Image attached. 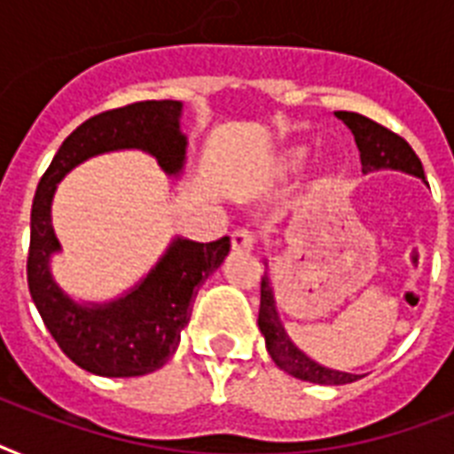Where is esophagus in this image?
<instances>
[{
    "label": "esophagus",
    "instance_id": "1",
    "mask_svg": "<svg viewBox=\"0 0 454 454\" xmlns=\"http://www.w3.org/2000/svg\"><path fill=\"white\" fill-rule=\"evenodd\" d=\"M231 242H233V249H238V252H249V249H254L256 235L247 228H238V231L231 233Z\"/></svg>",
    "mask_w": 454,
    "mask_h": 454
}]
</instances>
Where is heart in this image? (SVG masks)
<instances>
[{"label": "heart", "mask_w": 454, "mask_h": 454, "mask_svg": "<svg viewBox=\"0 0 454 454\" xmlns=\"http://www.w3.org/2000/svg\"><path fill=\"white\" fill-rule=\"evenodd\" d=\"M303 160H306V151H303V148H292V151L285 153L283 162L280 164H283V169H297Z\"/></svg>", "instance_id": "b5f03b06"}]
</instances>
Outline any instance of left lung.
I'll use <instances>...</instances> for the list:
<instances>
[{"label": "left lung", "instance_id": "1", "mask_svg": "<svg viewBox=\"0 0 454 454\" xmlns=\"http://www.w3.org/2000/svg\"><path fill=\"white\" fill-rule=\"evenodd\" d=\"M334 115L351 129L356 145H358L360 151V164H363L365 174L374 169H401L424 178V167L419 162V157L410 148L408 141L398 137L395 131L387 129L384 124L374 122V120L365 115H358V113L337 110ZM259 330L266 337V348H269L270 358L276 360V365L287 374H292V377H297V380L313 381V384H351V381L360 380L358 374L337 372V370H327V367L317 365L316 360L303 356L297 346L292 344L290 337L285 334L280 317H278L269 276L262 278Z\"/></svg>", "mask_w": 454, "mask_h": 454}]
</instances>
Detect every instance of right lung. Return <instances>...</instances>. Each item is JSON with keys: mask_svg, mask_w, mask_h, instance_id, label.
<instances>
[{"mask_svg": "<svg viewBox=\"0 0 454 454\" xmlns=\"http://www.w3.org/2000/svg\"><path fill=\"white\" fill-rule=\"evenodd\" d=\"M178 115V101H138L89 117L63 141L32 200L27 252L32 301L60 351L87 372L141 377L160 370L176 351L198 287L219 269L231 249L228 235L214 242L178 238L137 290L106 306L74 303L49 273V256L59 249L51 228L56 184L74 164L117 148L148 151L167 174H178L185 153Z\"/></svg>", "mask_w": 454, "mask_h": 454, "instance_id": "obj_1", "label": "right lung"}]
</instances>
